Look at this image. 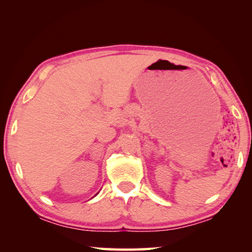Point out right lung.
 <instances>
[{
	"label": "right lung",
	"instance_id": "right-lung-1",
	"mask_svg": "<svg viewBox=\"0 0 252 252\" xmlns=\"http://www.w3.org/2000/svg\"><path fill=\"white\" fill-rule=\"evenodd\" d=\"M97 193H98V192H97ZM97 193H96V195H97ZM96 195H95V196H96Z\"/></svg>",
	"mask_w": 252,
	"mask_h": 252
}]
</instances>
